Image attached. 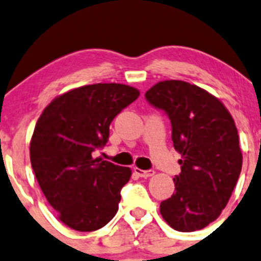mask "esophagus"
Listing matches in <instances>:
<instances>
[{
  "mask_svg": "<svg viewBox=\"0 0 261 261\" xmlns=\"http://www.w3.org/2000/svg\"><path fill=\"white\" fill-rule=\"evenodd\" d=\"M134 172H135V174H138L139 177H141V178H149V177H151V175H154V170H143V169H140V168H134Z\"/></svg>",
  "mask_w": 261,
  "mask_h": 261,
  "instance_id": "obj_1",
  "label": "esophagus"
}]
</instances>
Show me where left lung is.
<instances>
[{
	"mask_svg": "<svg viewBox=\"0 0 261 261\" xmlns=\"http://www.w3.org/2000/svg\"><path fill=\"white\" fill-rule=\"evenodd\" d=\"M145 97L169 116L173 145L181 155L175 193L160 203V213L180 232L201 230L221 215L240 175L235 121L220 99L188 82H159Z\"/></svg>",
	"mask_w": 261,
	"mask_h": 261,
	"instance_id": "left-lung-1",
	"label": "left lung"
}]
</instances>
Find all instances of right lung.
Segmentation results:
<instances>
[{
  "label": "right lung",
  "mask_w": 261,
  "mask_h": 261,
  "mask_svg": "<svg viewBox=\"0 0 261 261\" xmlns=\"http://www.w3.org/2000/svg\"><path fill=\"white\" fill-rule=\"evenodd\" d=\"M140 92L120 83H97L60 94L45 107L30 143L39 186L64 225L81 232L115 217L130 168L93 158L106 145L110 123Z\"/></svg>",
  "instance_id": "1"
}]
</instances>
